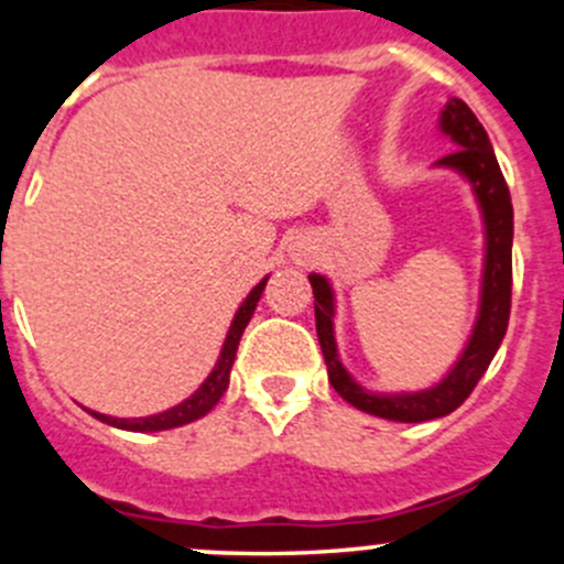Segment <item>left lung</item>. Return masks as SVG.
Listing matches in <instances>:
<instances>
[{
	"label": "left lung",
	"mask_w": 564,
	"mask_h": 564,
	"mask_svg": "<svg viewBox=\"0 0 564 564\" xmlns=\"http://www.w3.org/2000/svg\"><path fill=\"white\" fill-rule=\"evenodd\" d=\"M440 130L451 135L458 147L451 155L440 158L436 166L453 169L466 176L480 204L482 224H486V261H482V286H480V311H477L475 329L469 344L464 346L456 366L447 371L440 384L420 392H373L357 384L349 377L338 357L335 346V297L333 286L324 275L311 272L308 281L314 286V311H316V335L322 344L327 377L335 392L360 412L373 417L395 420V423H425V420L445 417L456 412L460 403L469 398L475 384L491 366L499 344L505 338L510 318V292H513V204H510L508 182L499 169L497 155L491 150L486 128L477 122L471 108L464 100L451 98L442 108Z\"/></svg>",
	"instance_id": "obj_1"
}]
</instances>
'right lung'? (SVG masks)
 I'll return each mask as SVG.
<instances>
[{
    "instance_id": "obj_1",
    "label": "right lung",
    "mask_w": 564,
    "mask_h": 564,
    "mask_svg": "<svg viewBox=\"0 0 564 564\" xmlns=\"http://www.w3.org/2000/svg\"><path fill=\"white\" fill-rule=\"evenodd\" d=\"M264 286H267V278L250 289L246 303H242L240 311L235 314V322H231L229 335H226L224 349H220V357H218V362H215L213 373L204 379L202 388L193 392L191 398H185V401L176 403V406L166 409V412L150 414V417H111V414L93 412V409H87V412L93 414V417H98L100 423H108V425H113V429H122V431H139V434L180 429V425H187V423H193V420L204 417V414H207L209 409L220 401V395H224L226 388H229V373H231V366H235L237 346H240L242 333H246L250 316H253L256 303H259Z\"/></svg>"
}]
</instances>
